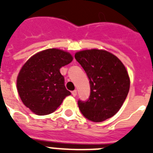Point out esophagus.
Here are the masks:
<instances>
[{
    "mask_svg": "<svg viewBox=\"0 0 153 153\" xmlns=\"http://www.w3.org/2000/svg\"><path fill=\"white\" fill-rule=\"evenodd\" d=\"M71 94H72V95L74 96V97H75V96L77 95V91H76V90H74V91H72Z\"/></svg>",
    "mask_w": 153,
    "mask_h": 153,
    "instance_id": "esophagus-1",
    "label": "esophagus"
}]
</instances>
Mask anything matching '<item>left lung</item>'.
Wrapping results in <instances>:
<instances>
[{"instance_id":"left-lung-1","label":"left lung","mask_w":153,"mask_h":153,"mask_svg":"<svg viewBox=\"0 0 153 153\" xmlns=\"http://www.w3.org/2000/svg\"><path fill=\"white\" fill-rule=\"evenodd\" d=\"M74 58L86 71L91 86L88 100L78 101L82 114L94 122L110 118L118 112L129 91L126 67L118 58L103 50L79 51Z\"/></svg>"}]
</instances>
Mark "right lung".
I'll return each instance as SVG.
<instances>
[{
  "label": "right lung",
  "instance_id": "add662e5",
  "mask_svg": "<svg viewBox=\"0 0 153 153\" xmlns=\"http://www.w3.org/2000/svg\"><path fill=\"white\" fill-rule=\"evenodd\" d=\"M73 57L59 49H48L27 60L18 74L17 91L25 106L38 115L55 111L62 100L71 95L59 69Z\"/></svg>",
  "mask_w": 153,
  "mask_h": 153
}]
</instances>
